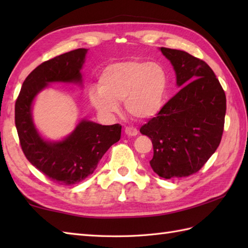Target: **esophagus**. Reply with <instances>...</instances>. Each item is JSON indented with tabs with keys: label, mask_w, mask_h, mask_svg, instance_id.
Wrapping results in <instances>:
<instances>
[{
	"label": "esophagus",
	"mask_w": 248,
	"mask_h": 248,
	"mask_svg": "<svg viewBox=\"0 0 248 248\" xmlns=\"http://www.w3.org/2000/svg\"><path fill=\"white\" fill-rule=\"evenodd\" d=\"M124 133L129 135V136H136L139 134V131L138 129L135 128H132V127H127L124 129Z\"/></svg>",
	"instance_id": "1"
}]
</instances>
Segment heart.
Instances as JSON below:
<instances>
[{
  "instance_id": "b5f03b06",
  "label": "heart",
  "mask_w": 248,
  "mask_h": 248,
  "mask_svg": "<svg viewBox=\"0 0 248 248\" xmlns=\"http://www.w3.org/2000/svg\"><path fill=\"white\" fill-rule=\"evenodd\" d=\"M99 89H92L89 100L100 114L112 117L124 108L136 119L156 117L164 105L168 76L159 62L123 61L109 64L102 70Z\"/></svg>"
}]
</instances>
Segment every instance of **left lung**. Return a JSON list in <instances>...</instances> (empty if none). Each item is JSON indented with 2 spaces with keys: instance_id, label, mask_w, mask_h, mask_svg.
<instances>
[{
  "instance_id": "left-lung-1",
  "label": "left lung",
  "mask_w": 248,
  "mask_h": 248,
  "mask_svg": "<svg viewBox=\"0 0 248 248\" xmlns=\"http://www.w3.org/2000/svg\"><path fill=\"white\" fill-rule=\"evenodd\" d=\"M183 88L156 117L140 128L151 139L150 166L162 178H183L197 172L222 140L226 96L213 70L187 52L160 48Z\"/></svg>"
}]
</instances>
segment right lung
Listing matches in <instances>:
<instances>
[{"mask_svg":"<svg viewBox=\"0 0 248 248\" xmlns=\"http://www.w3.org/2000/svg\"><path fill=\"white\" fill-rule=\"evenodd\" d=\"M86 53L87 49H77L35 68L23 82L15 105L16 128L26 159L52 181L62 186L78 183L92 175L103 155L121 135L120 124L102 125L81 119L70 134L51 140L45 139L34 124V101L49 84L83 87L81 70Z\"/></svg>","mask_w":248,"mask_h":248,"instance_id":"1","label":"right lung"}]
</instances>
